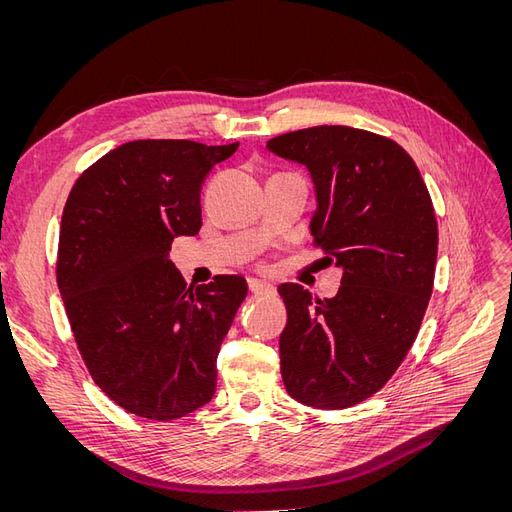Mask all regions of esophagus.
Wrapping results in <instances>:
<instances>
[{
  "instance_id": "34e87169",
  "label": "esophagus",
  "mask_w": 512,
  "mask_h": 512,
  "mask_svg": "<svg viewBox=\"0 0 512 512\" xmlns=\"http://www.w3.org/2000/svg\"><path fill=\"white\" fill-rule=\"evenodd\" d=\"M247 286H250V290L254 294H273L275 292V286L265 282V280H256V277H252V280H247Z\"/></svg>"
}]
</instances>
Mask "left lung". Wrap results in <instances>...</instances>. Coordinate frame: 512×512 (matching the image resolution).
Wrapping results in <instances>:
<instances>
[{
    "instance_id": "obj_1",
    "label": "left lung",
    "mask_w": 512,
    "mask_h": 512,
    "mask_svg": "<svg viewBox=\"0 0 512 512\" xmlns=\"http://www.w3.org/2000/svg\"><path fill=\"white\" fill-rule=\"evenodd\" d=\"M267 149L309 170L314 243L344 271L331 299L299 284L277 288L292 399L342 410L378 393L406 359L431 297L438 222L414 160L391 138L348 126L275 136Z\"/></svg>"
}]
</instances>
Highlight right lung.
I'll list each match as a JSON object with an SVG mask.
<instances>
[{
    "mask_svg": "<svg viewBox=\"0 0 512 512\" xmlns=\"http://www.w3.org/2000/svg\"><path fill=\"white\" fill-rule=\"evenodd\" d=\"M239 143L132 141L76 179L61 215L57 286L91 378L117 406L173 421L211 401L241 275L188 288L168 258L203 226L200 188Z\"/></svg>",
    "mask_w": 512,
    "mask_h": 512,
    "instance_id": "add662e5",
    "label": "right lung"
}]
</instances>
